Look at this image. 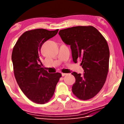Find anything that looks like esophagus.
<instances>
[{
  "label": "esophagus",
  "mask_w": 124,
  "mask_h": 124,
  "mask_svg": "<svg viewBox=\"0 0 124 124\" xmlns=\"http://www.w3.org/2000/svg\"><path fill=\"white\" fill-rule=\"evenodd\" d=\"M67 73H62V77L66 76V75H67Z\"/></svg>",
  "instance_id": "34e87169"
}]
</instances>
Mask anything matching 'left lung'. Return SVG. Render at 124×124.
<instances>
[{"label":"left lung","mask_w":124,"mask_h":124,"mask_svg":"<svg viewBox=\"0 0 124 124\" xmlns=\"http://www.w3.org/2000/svg\"><path fill=\"white\" fill-rule=\"evenodd\" d=\"M58 33L63 42L70 46L73 62L81 59L84 69L82 76L71 73L76 78L73 93L83 100L93 98L102 88L108 73L110 51L106 40L92 26H75Z\"/></svg>","instance_id":"left-lung-1"}]
</instances>
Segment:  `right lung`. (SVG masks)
Here are the masks:
<instances>
[{"instance_id":"obj_1","label":"right lung","mask_w":124,"mask_h":124,"mask_svg":"<svg viewBox=\"0 0 124 124\" xmlns=\"http://www.w3.org/2000/svg\"><path fill=\"white\" fill-rule=\"evenodd\" d=\"M58 30L36 29L26 31L20 36L12 51L17 83L27 98L36 103L44 104L51 99L62 77L60 73H48L39 65L41 46L57 34Z\"/></svg>"}]
</instances>
